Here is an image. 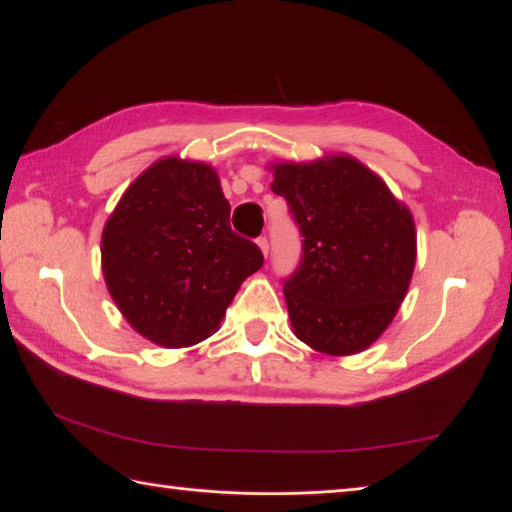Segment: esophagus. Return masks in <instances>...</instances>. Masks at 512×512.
<instances>
[{
  "label": "esophagus",
  "instance_id": "34e87169",
  "mask_svg": "<svg viewBox=\"0 0 512 512\" xmlns=\"http://www.w3.org/2000/svg\"><path fill=\"white\" fill-rule=\"evenodd\" d=\"M256 243H258V248H260V252L267 256L269 254V241H267V237H258L256 239Z\"/></svg>",
  "mask_w": 512,
  "mask_h": 512
}]
</instances>
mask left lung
Segmentation results:
<instances>
[{
  "mask_svg": "<svg viewBox=\"0 0 512 512\" xmlns=\"http://www.w3.org/2000/svg\"><path fill=\"white\" fill-rule=\"evenodd\" d=\"M269 170L304 237L300 269L283 285L296 338L332 357L370 349L414 275L410 208L349 153L273 161Z\"/></svg>",
  "mask_w": 512,
  "mask_h": 512,
  "instance_id": "obj_1",
  "label": "left lung"
}]
</instances>
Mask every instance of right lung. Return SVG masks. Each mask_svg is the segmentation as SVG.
<instances>
[{"instance_id": "right-lung-1", "label": "right lung", "mask_w": 512, "mask_h": 512, "mask_svg": "<svg viewBox=\"0 0 512 512\" xmlns=\"http://www.w3.org/2000/svg\"><path fill=\"white\" fill-rule=\"evenodd\" d=\"M231 206L206 161L161 157L117 201L100 264L119 313L142 338L182 349L210 338L241 283L262 267L231 231Z\"/></svg>"}]
</instances>
